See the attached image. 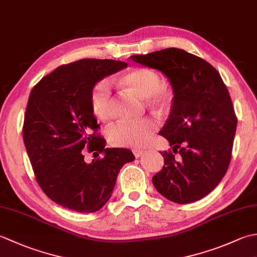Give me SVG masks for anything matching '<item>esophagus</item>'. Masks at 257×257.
<instances>
[{
    "instance_id": "1",
    "label": "esophagus",
    "mask_w": 257,
    "mask_h": 257,
    "mask_svg": "<svg viewBox=\"0 0 257 257\" xmlns=\"http://www.w3.org/2000/svg\"><path fill=\"white\" fill-rule=\"evenodd\" d=\"M133 152H134V155H135L136 158H139V157L143 156L144 150H141V149H133Z\"/></svg>"
}]
</instances>
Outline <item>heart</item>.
I'll return each mask as SVG.
<instances>
[{"mask_svg":"<svg viewBox=\"0 0 257 257\" xmlns=\"http://www.w3.org/2000/svg\"><path fill=\"white\" fill-rule=\"evenodd\" d=\"M120 85L146 98L148 106L156 110L166 111L171 107L174 92L172 87L161 83L160 75L148 67H134L119 78ZM90 106L95 116L108 121L113 116L110 83L107 79L98 80L90 91ZM155 118L147 117L136 121H119L107 130L108 143L114 147H141L149 143L158 129Z\"/></svg>","mask_w":257,"mask_h":257,"instance_id":"obj_1","label":"heart"}]
</instances>
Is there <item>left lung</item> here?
<instances>
[{"label": "left lung", "mask_w": 257, "mask_h": 257, "mask_svg": "<svg viewBox=\"0 0 257 257\" xmlns=\"http://www.w3.org/2000/svg\"><path fill=\"white\" fill-rule=\"evenodd\" d=\"M132 61L160 70L174 92L170 116L160 132L171 149L161 152L165 165L152 183L176 203L204 198L225 176L236 132L224 81L210 63L180 48L134 55Z\"/></svg>", "instance_id": "8db88e82"}]
</instances>
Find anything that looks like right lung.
Returning a JSON list of instances; mask_svg holds the SVG:
<instances>
[{
	"label": "right lung",
	"instance_id": "add662e5",
	"mask_svg": "<svg viewBox=\"0 0 257 257\" xmlns=\"http://www.w3.org/2000/svg\"><path fill=\"white\" fill-rule=\"evenodd\" d=\"M127 67L112 59L85 58L62 65L33 87L24 114L23 140L35 179L48 198L80 213L100 210L111 196L130 150L105 148L90 106L98 80ZM105 155L90 164L83 154Z\"/></svg>",
	"mask_w": 257,
	"mask_h": 257
}]
</instances>
